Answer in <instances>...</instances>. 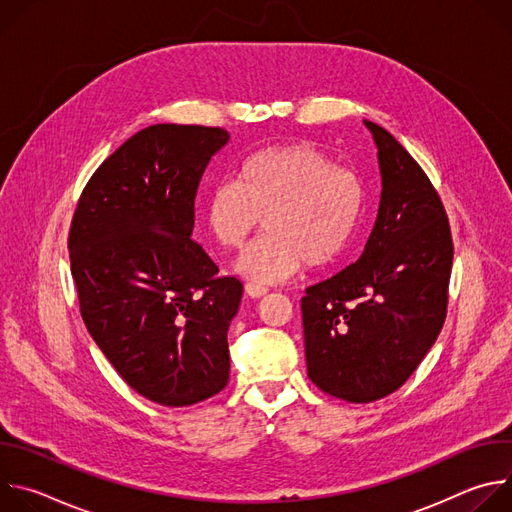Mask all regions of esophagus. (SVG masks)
Listing matches in <instances>:
<instances>
[{"label":"esophagus","instance_id":"1","mask_svg":"<svg viewBox=\"0 0 512 512\" xmlns=\"http://www.w3.org/2000/svg\"><path fill=\"white\" fill-rule=\"evenodd\" d=\"M245 291L247 294L251 296V298H261V296H265L267 294V285H261V283H253V281H249L247 285H245Z\"/></svg>","mask_w":512,"mask_h":512}]
</instances>
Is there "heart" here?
I'll return each instance as SVG.
<instances>
[{
	"mask_svg": "<svg viewBox=\"0 0 512 512\" xmlns=\"http://www.w3.org/2000/svg\"><path fill=\"white\" fill-rule=\"evenodd\" d=\"M364 200L360 178L312 145H271L247 156L235 180L210 188L204 223L223 249H243L263 218L267 235L237 269L253 283H275L304 265L334 263L358 231Z\"/></svg>",
	"mask_w": 512,
	"mask_h": 512,
	"instance_id": "obj_1",
	"label": "heart"
}]
</instances>
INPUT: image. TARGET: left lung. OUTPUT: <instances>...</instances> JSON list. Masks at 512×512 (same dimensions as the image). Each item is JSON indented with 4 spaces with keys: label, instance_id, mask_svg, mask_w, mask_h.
I'll list each match as a JSON object with an SVG mask.
<instances>
[{
    "label": "left lung",
    "instance_id": "1",
    "mask_svg": "<svg viewBox=\"0 0 512 512\" xmlns=\"http://www.w3.org/2000/svg\"><path fill=\"white\" fill-rule=\"evenodd\" d=\"M375 137L383 192L360 259L302 298L308 377L348 403L397 391L442 332L454 259L440 194L381 125Z\"/></svg>",
    "mask_w": 512,
    "mask_h": 512
}]
</instances>
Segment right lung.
<instances>
[{"label":"right lung","mask_w":512,"mask_h":512,"mask_svg":"<svg viewBox=\"0 0 512 512\" xmlns=\"http://www.w3.org/2000/svg\"><path fill=\"white\" fill-rule=\"evenodd\" d=\"M221 127L158 123L91 176L68 233L81 316L123 381L166 407L229 383V324L243 283L192 241L194 198Z\"/></svg>","instance_id":"right-lung-1"}]
</instances>
